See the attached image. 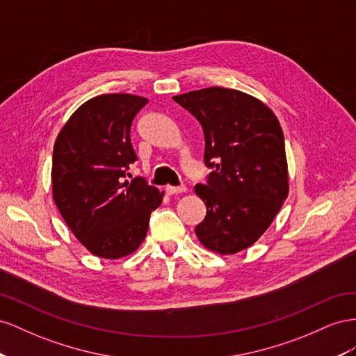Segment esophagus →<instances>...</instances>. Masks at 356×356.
Masks as SVG:
<instances>
[{
  "label": "esophagus",
  "instance_id": "obj_1",
  "mask_svg": "<svg viewBox=\"0 0 356 356\" xmlns=\"http://www.w3.org/2000/svg\"><path fill=\"white\" fill-rule=\"evenodd\" d=\"M168 195H176V194H181V192H186L185 186H167L165 188Z\"/></svg>",
  "mask_w": 356,
  "mask_h": 356
}]
</instances>
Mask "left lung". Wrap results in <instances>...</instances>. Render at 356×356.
I'll return each mask as SVG.
<instances>
[{
  "mask_svg": "<svg viewBox=\"0 0 356 356\" xmlns=\"http://www.w3.org/2000/svg\"><path fill=\"white\" fill-rule=\"evenodd\" d=\"M202 127L213 171L195 186L207 215L195 227L201 245L232 255L255 243L289 192L285 138L271 108L249 94L206 88L172 97Z\"/></svg>",
  "mask_w": 356,
  "mask_h": 356,
  "instance_id": "8db88e82",
  "label": "left lung"
}]
</instances>
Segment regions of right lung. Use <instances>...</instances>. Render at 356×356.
Segmentation results:
<instances>
[{
  "label": "right lung",
  "mask_w": 356,
  "mask_h": 356,
  "mask_svg": "<svg viewBox=\"0 0 356 356\" xmlns=\"http://www.w3.org/2000/svg\"><path fill=\"white\" fill-rule=\"evenodd\" d=\"M147 98L107 94L88 99L70 116L54 146L52 194L76 238L95 257L119 259L136 252L150 213L164 192L137 177L131 125Z\"/></svg>",
  "instance_id": "1"
}]
</instances>
